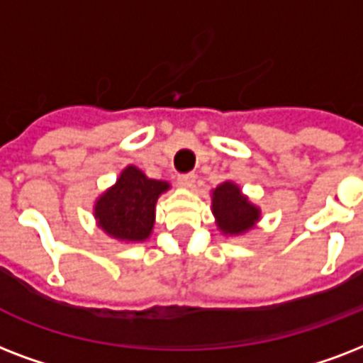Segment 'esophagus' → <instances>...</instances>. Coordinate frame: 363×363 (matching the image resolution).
<instances>
[{"label":"esophagus","mask_w":363,"mask_h":363,"mask_svg":"<svg viewBox=\"0 0 363 363\" xmlns=\"http://www.w3.org/2000/svg\"><path fill=\"white\" fill-rule=\"evenodd\" d=\"M195 182H196V176L195 174H182L178 178V184L185 189H193L195 187Z\"/></svg>","instance_id":"esophagus-1"}]
</instances>
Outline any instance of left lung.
<instances>
[{
	"instance_id": "1",
	"label": "left lung",
	"mask_w": 363,
	"mask_h": 363,
	"mask_svg": "<svg viewBox=\"0 0 363 363\" xmlns=\"http://www.w3.org/2000/svg\"><path fill=\"white\" fill-rule=\"evenodd\" d=\"M212 213L216 218L218 231L223 237H240L255 229L261 220V208L255 206L244 195L240 185L233 179H225L216 189L210 191Z\"/></svg>"
}]
</instances>
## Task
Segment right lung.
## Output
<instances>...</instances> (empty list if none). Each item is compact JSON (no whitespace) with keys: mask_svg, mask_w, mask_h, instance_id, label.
I'll return each instance as SVG.
<instances>
[{"mask_svg":"<svg viewBox=\"0 0 363 363\" xmlns=\"http://www.w3.org/2000/svg\"><path fill=\"white\" fill-rule=\"evenodd\" d=\"M168 189V182L147 178L143 170L128 164L94 201L92 213L98 229L119 242H145L155 227L157 201Z\"/></svg>","mask_w":363,"mask_h":363,"instance_id":"add662e5","label":"right lung"}]
</instances>
